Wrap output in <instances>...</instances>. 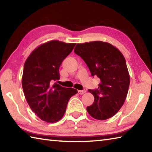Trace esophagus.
<instances>
[{"label": "esophagus", "mask_w": 152, "mask_h": 152, "mask_svg": "<svg viewBox=\"0 0 152 152\" xmlns=\"http://www.w3.org/2000/svg\"><path fill=\"white\" fill-rule=\"evenodd\" d=\"M86 92V91L85 90H83V91H78V93L80 94H83Z\"/></svg>", "instance_id": "esophagus-1"}]
</instances>
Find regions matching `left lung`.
<instances>
[{"mask_svg": "<svg viewBox=\"0 0 152 152\" xmlns=\"http://www.w3.org/2000/svg\"><path fill=\"white\" fill-rule=\"evenodd\" d=\"M74 52L85 61L91 75L101 80L98 89L88 90L94 101L87 111L101 121L114 116L124 104L130 84L124 56L115 46L101 41L78 43Z\"/></svg>", "mask_w": 152, "mask_h": 152, "instance_id": "1", "label": "left lung"}]
</instances>
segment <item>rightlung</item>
<instances>
[{"label": "right lung", "instance_id": "1", "mask_svg": "<svg viewBox=\"0 0 152 152\" xmlns=\"http://www.w3.org/2000/svg\"><path fill=\"white\" fill-rule=\"evenodd\" d=\"M75 45L50 41L35 48L25 62L22 77L25 97L31 109L45 122L60 121L69 100L78 93L74 88L52 84L60 79L61 64Z\"/></svg>", "mask_w": 152, "mask_h": 152}]
</instances>
